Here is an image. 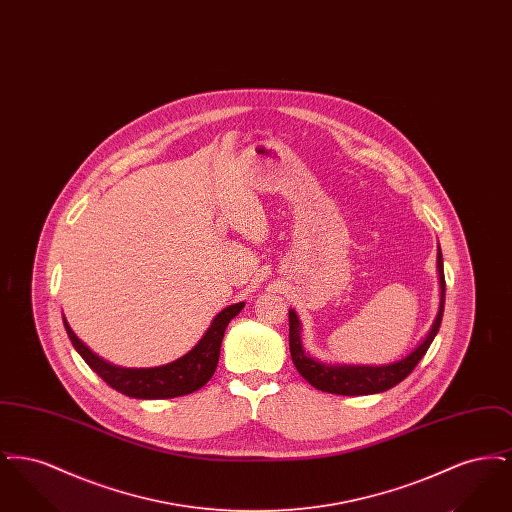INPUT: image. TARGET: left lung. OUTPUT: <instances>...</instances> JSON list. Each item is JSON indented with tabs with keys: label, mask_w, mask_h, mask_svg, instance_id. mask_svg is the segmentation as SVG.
I'll list each match as a JSON object with an SVG mask.
<instances>
[{
	"label": "left lung",
	"mask_w": 512,
	"mask_h": 512,
	"mask_svg": "<svg viewBox=\"0 0 512 512\" xmlns=\"http://www.w3.org/2000/svg\"><path fill=\"white\" fill-rule=\"evenodd\" d=\"M438 270L439 288H441V299H439L438 317L434 320L428 336L416 345L407 357L401 361H395L390 365L368 366V365H326L313 359L303 351L301 345V322L290 309V353L297 372L320 391L336 393V395H370V393H382L403 382L418 361L426 355L430 343L438 334L441 317H443V303H445V276H443V259L441 249H438Z\"/></svg>",
	"instance_id": "1"
}]
</instances>
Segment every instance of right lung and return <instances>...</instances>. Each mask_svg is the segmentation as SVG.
Instances as JSON below:
<instances>
[{"label": "right lung", "instance_id": "obj_1", "mask_svg": "<svg viewBox=\"0 0 512 512\" xmlns=\"http://www.w3.org/2000/svg\"><path fill=\"white\" fill-rule=\"evenodd\" d=\"M244 305L245 303H236L222 309L192 351L169 365L153 368H122L103 361L84 341L76 338L67 318H63V322L74 349L113 390L121 391L134 399H171L197 391L211 380L219 363L224 330L228 322L244 309Z\"/></svg>", "mask_w": 512, "mask_h": 512}]
</instances>
